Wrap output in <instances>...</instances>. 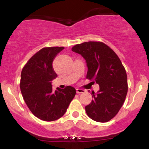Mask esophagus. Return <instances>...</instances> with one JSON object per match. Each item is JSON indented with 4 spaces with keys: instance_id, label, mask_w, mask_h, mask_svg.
Listing matches in <instances>:
<instances>
[{
    "instance_id": "1",
    "label": "esophagus",
    "mask_w": 149,
    "mask_h": 149,
    "mask_svg": "<svg viewBox=\"0 0 149 149\" xmlns=\"http://www.w3.org/2000/svg\"><path fill=\"white\" fill-rule=\"evenodd\" d=\"M76 90H77V93H81L85 92V90H83V89H77Z\"/></svg>"
}]
</instances>
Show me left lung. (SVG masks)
<instances>
[{"instance_id": "1", "label": "left lung", "mask_w": 149, "mask_h": 149, "mask_svg": "<svg viewBox=\"0 0 149 149\" xmlns=\"http://www.w3.org/2000/svg\"><path fill=\"white\" fill-rule=\"evenodd\" d=\"M72 51L86 61V78L100 86L97 93L91 94L93 100L85 107L87 115L97 122L110 121L118 113L127 93V74L121 60L102 42H85L74 45Z\"/></svg>"}]
</instances>
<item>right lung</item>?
Segmentation results:
<instances>
[{"mask_svg":"<svg viewBox=\"0 0 149 149\" xmlns=\"http://www.w3.org/2000/svg\"><path fill=\"white\" fill-rule=\"evenodd\" d=\"M63 47L42 48L28 60L22 69L20 89L28 107L38 119L52 121L66 113L76 94V89L67 86L52 89V81L58 76L52 64Z\"/></svg>","mask_w":149,"mask_h":149,"instance_id":"right-lung-1","label":"right lung"}]
</instances>
